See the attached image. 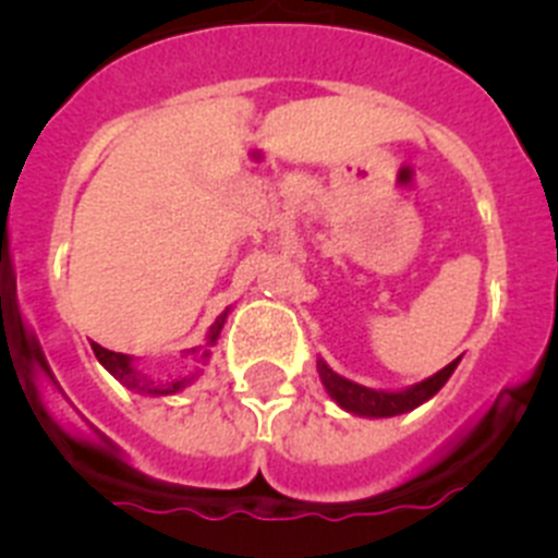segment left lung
<instances>
[{"instance_id": "obj_1", "label": "left lung", "mask_w": 558, "mask_h": 558, "mask_svg": "<svg viewBox=\"0 0 558 558\" xmlns=\"http://www.w3.org/2000/svg\"><path fill=\"white\" fill-rule=\"evenodd\" d=\"M458 360H452L450 366H445L441 372L433 374V377L422 379L416 386L405 388V391H374V388L357 386L352 379L335 374L324 360H318V374H322V383L324 388H327L329 397H332L343 411L354 413V416L388 418L413 411V408H418L430 397H436V393L441 391V386L450 379V374L456 372Z\"/></svg>"}]
</instances>
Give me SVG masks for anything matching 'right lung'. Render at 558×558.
Segmentation results:
<instances>
[{
	"mask_svg": "<svg viewBox=\"0 0 558 558\" xmlns=\"http://www.w3.org/2000/svg\"><path fill=\"white\" fill-rule=\"evenodd\" d=\"M226 315H229V310H226V313H220L218 322L209 327V332H206V347L192 349V352L201 354V360L209 357V347H215V343H218L220 329H223V324H226ZM92 349H95V357L100 360L102 366H106V372H111L113 377L120 379L122 386L131 388V391H136V393H147V397H172V393L184 391L192 379L198 377V372H195V374H190V377H181V379H150L147 374H142L140 368L133 366L131 354L111 352V349H102L100 343H92Z\"/></svg>",
	"mask_w": 558,
	"mask_h": 558,
	"instance_id": "1",
	"label": "right lung"
}]
</instances>
